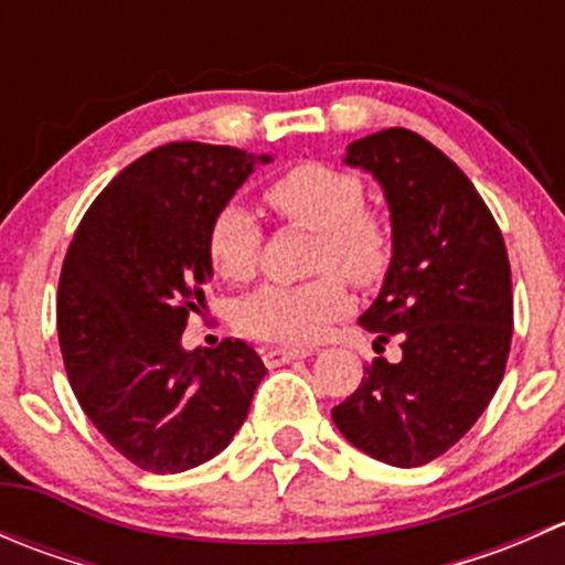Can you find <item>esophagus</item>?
<instances>
[{"label": "esophagus", "mask_w": 565, "mask_h": 565, "mask_svg": "<svg viewBox=\"0 0 565 565\" xmlns=\"http://www.w3.org/2000/svg\"><path fill=\"white\" fill-rule=\"evenodd\" d=\"M311 350L306 347H273V350L265 352L267 366H281V363L298 361V358H309Z\"/></svg>", "instance_id": "obj_1"}]
</instances>
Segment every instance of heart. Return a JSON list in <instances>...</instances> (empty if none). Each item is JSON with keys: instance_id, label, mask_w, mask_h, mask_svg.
<instances>
[{"instance_id": "b5f03b06", "label": "heart", "mask_w": 565, "mask_h": 565, "mask_svg": "<svg viewBox=\"0 0 565 565\" xmlns=\"http://www.w3.org/2000/svg\"><path fill=\"white\" fill-rule=\"evenodd\" d=\"M267 202L300 226L319 232L317 270H339L352 284H377L391 262L388 226L363 210V185L355 174L324 163H300L267 185ZM210 259L230 281H246L259 267L262 230L243 204H226L210 226ZM350 306L338 273L306 284H267L243 300L241 328L248 335L281 344H309Z\"/></svg>"}]
</instances>
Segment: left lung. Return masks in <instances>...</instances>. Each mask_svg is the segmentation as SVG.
<instances>
[{"label":"left lung","mask_w":565,"mask_h":565,"mask_svg":"<svg viewBox=\"0 0 565 565\" xmlns=\"http://www.w3.org/2000/svg\"><path fill=\"white\" fill-rule=\"evenodd\" d=\"M344 163L380 182L391 265L358 322L402 361L363 366L333 407L341 435L393 467L443 457L492 402L511 350L514 298L503 235L465 172L424 136L388 128L347 147Z\"/></svg>","instance_id":"8db88e82"}]
</instances>
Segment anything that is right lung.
Listing matches in <instances>:
<instances>
[{
  "instance_id": "add662e5",
  "label": "right lung",
  "mask_w": 565,
  "mask_h": 565,
  "mask_svg": "<svg viewBox=\"0 0 565 565\" xmlns=\"http://www.w3.org/2000/svg\"><path fill=\"white\" fill-rule=\"evenodd\" d=\"M270 161L172 141L114 177L73 235L56 298L67 380L141 470L182 472L224 451L267 374L246 341L185 350L182 330L213 278V218Z\"/></svg>"
}]
</instances>
